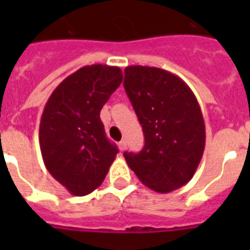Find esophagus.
<instances>
[{
    "mask_svg": "<svg viewBox=\"0 0 250 250\" xmlns=\"http://www.w3.org/2000/svg\"><path fill=\"white\" fill-rule=\"evenodd\" d=\"M118 148H119V150L121 152H125V140H122L119 144H118Z\"/></svg>",
    "mask_w": 250,
    "mask_h": 250,
    "instance_id": "34e87169",
    "label": "esophagus"
}]
</instances>
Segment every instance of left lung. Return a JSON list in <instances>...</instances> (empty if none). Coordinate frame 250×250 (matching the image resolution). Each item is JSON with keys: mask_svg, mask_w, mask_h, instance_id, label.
<instances>
[{"mask_svg": "<svg viewBox=\"0 0 250 250\" xmlns=\"http://www.w3.org/2000/svg\"><path fill=\"white\" fill-rule=\"evenodd\" d=\"M123 84L145 137L140 152L123 153L125 162L150 189H178L192 179L205 149L196 96L179 76L148 66L125 67Z\"/></svg>", "mask_w": 250, "mask_h": 250, "instance_id": "left-lung-1", "label": "left lung"}]
</instances>
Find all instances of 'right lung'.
Instances as JSON below:
<instances>
[{
  "mask_svg": "<svg viewBox=\"0 0 250 250\" xmlns=\"http://www.w3.org/2000/svg\"><path fill=\"white\" fill-rule=\"evenodd\" d=\"M119 67L84 66L50 94L41 115L39 140L46 170L74 196L101 186L118 153L106 137L100 111L121 85Z\"/></svg>",
  "mask_w": 250,
  "mask_h": 250,
  "instance_id": "1",
  "label": "right lung"
}]
</instances>
